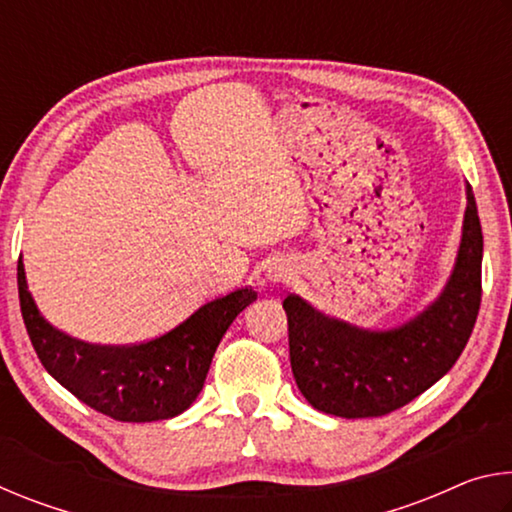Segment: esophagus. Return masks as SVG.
Returning a JSON list of instances; mask_svg holds the SVG:
<instances>
[{
	"instance_id": "obj_1",
	"label": "esophagus",
	"mask_w": 512,
	"mask_h": 512,
	"mask_svg": "<svg viewBox=\"0 0 512 512\" xmlns=\"http://www.w3.org/2000/svg\"><path fill=\"white\" fill-rule=\"evenodd\" d=\"M291 275H293V271H291V266L287 264V262H282V259H275V262L268 266V271H266V277L271 282H289L291 280Z\"/></svg>"
}]
</instances>
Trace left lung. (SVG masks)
Wrapping results in <instances>:
<instances>
[{
	"instance_id": "1",
	"label": "left lung",
	"mask_w": 512,
	"mask_h": 512,
	"mask_svg": "<svg viewBox=\"0 0 512 512\" xmlns=\"http://www.w3.org/2000/svg\"><path fill=\"white\" fill-rule=\"evenodd\" d=\"M454 271L431 305L393 329H361L320 314L298 296L282 302L296 384L314 409L379 418L422 395L461 357L479 316L483 235L472 187Z\"/></svg>"
}]
</instances>
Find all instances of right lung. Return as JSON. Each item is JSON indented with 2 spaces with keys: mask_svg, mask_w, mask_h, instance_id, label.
Returning <instances> with one entry per match:
<instances>
[{
  "mask_svg": "<svg viewBox=\"0 0 512 512\" xmlns=\"http://www.w3.org/2000/svg\"><path fill=\"white\" fill-rule=\"evenodd\" d=\"M17 291L29 339L42 366L90 409L119 422L169 420L203 391L225 329L257 293L244 287L205 302L167 334L137 345H92L49 325L33 302L22 259Z\"/></svg>",
  "mask_w": 512,
  "mask_h": 512,
  "instance_id": "add662e5",
  "label": "right lung"
}]
</instances>
